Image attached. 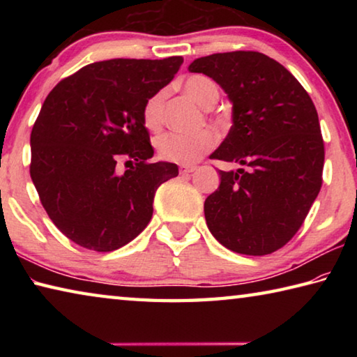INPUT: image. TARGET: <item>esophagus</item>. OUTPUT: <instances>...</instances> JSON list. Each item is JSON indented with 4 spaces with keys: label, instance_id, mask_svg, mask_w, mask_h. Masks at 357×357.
Instances as JSON below:
<instances>
[{
    "label": "esophagus",
    "instance_id": "34e87169",
    "mask_svg": "<svg viewBox=\"0 0 357 357\" xmlns=\"http://www.w3.org/2000/svg\"><path fill=\"white\" fill-rule=\"evenodd\" d=\"M195 170H197V167H193V165H181L179 167L181 174H189V173H193Z\"/></svg>",
    "mask_w": 357,
    "mask_h": 357
}]
</instances>
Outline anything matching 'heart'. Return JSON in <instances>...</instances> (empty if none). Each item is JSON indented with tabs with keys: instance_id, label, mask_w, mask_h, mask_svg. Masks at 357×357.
<instances>
[{
	"instance_id": "b5f03b06",
	"label": "heart",
	"mask_w": 357,
	"mask_h": 357,
	"mask_svg": "<svg viewBox=\"0 0 357 357\" xmlns=\"http://www.w3.org/2000/svg\"><path fill=\"white\" fill-rule=\"evenodd\" d=\"M187 96L203 107H211L219 98V89L215 83L204 75H192L183 84ZM162 105H164V93H157L151 98L143 110V118L146 128L151 130L162 126ZM217 138L214 132L202 130L197 134H178L170 132L157 138V153L168 162L181 165L195 164L202 157L215 146Z\"/></svg>"
}]
</instances>
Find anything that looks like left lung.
<instances>
[{
  "label": "left lung",
  "mask_w": 357,
  "mask_h": 357,
  "mask_svg": "<svg viewBox=\"0 0 357 357\" xmlns=\"http://www.w3.org/2000/svg\"><path fill=\"white\" fill-rule=\"evenodd\" d=\"M189 70L213 78L233 105L231 129L211 157L245 167L219 170V189L204 202L209 231L243 255L279 250L321 189L317 108L302 84L263 53H214L197 58Z\"/></svg>",
  "instance_id": "left-lung-1"
}]
</instances>
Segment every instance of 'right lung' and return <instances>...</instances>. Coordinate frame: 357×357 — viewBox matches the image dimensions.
Returning <instances> with one entry per match:
<instances>
[{"instance_id":"right-lung-1","label":"right lung","mask_w":357,"mask_h":357,"mask_svg":"<svg viewBox=\"0 0 357 357\" xmlns=\"http://www.w3.org/2000/svg\"><path fill=\"white\" fill-rule=\"evenodd\" d=\"M184 59H107L82 68L47 96L31 130V174L42 206L64 236L112 252L153 217L155 190L178 176L172 162L149 164L146 102L173 80ZM136 164L123 175L116 160Z\"/></svg>"}]
</instances>
